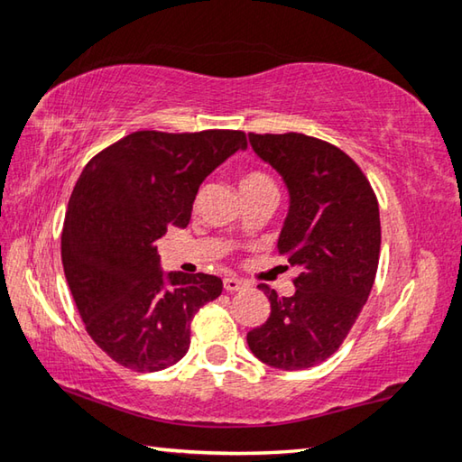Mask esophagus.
<instances>
[{"label": "esophagus", "instance_id": "1", "mask_svg": "<svg viewBox=\"0 0 462 462\" xmlns=\"http://www.w3.org/2000/svg\"><path fill=\"white\" fill-rule=\"evenodd\" d=\"M245 281H240L238 277H226L224 279V289L226 291H240V289H245Z\"/></svg>", "mask_w": 462, "mask_h": 462}]
</instances>
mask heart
Returning <instances> with one entry per match:
<instances>
[{"mask_svg":"<svg viewBox=\"0 0 462 462\" xmlns=\"http://www.w3.org/2000/svg\"><path fill=\"white\" fill-rule=\"evenodd\" d=\"M242 193L245 195H256L264 191H277V185L273 179L264 173V171H248L240 181Z\"/></svg>","mask_w":462,"mask_h":462,"instance_id":"b5f03b06","label":"heart"}]
</instances>
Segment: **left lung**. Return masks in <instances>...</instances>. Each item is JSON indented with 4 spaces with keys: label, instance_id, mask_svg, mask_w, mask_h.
Returning <instances> with one entry per match:
<instances>
[{
    "label": "left lung",
    "instance_id": "8db88e82",
    "mask_svg": "<svg viewBox=\"0 0 462 462\" xmlns=\"http://www.w3.org/2000/svg\"><path fill=\"white\" fill-rule=\"evenodd\" d=\"M253 151L283 175L291 206L277 242L291 267L295 293L261 283L271 316L246 340L275 369L301 371L332 356L369 300L379 267V203L361 167L326 140L248 134Z\"/></svg>",
    "mask_w": 462,
    "mask_h": 462
}]
</instances>
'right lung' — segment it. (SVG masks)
<instances>
[{
    "label": "right lung",
    "mask_w": 462,
    "mask_h": 462,
    "mask_svg": "<svg viewBox=\"0 0 462 462\" xmlns=\"http://www.w3.org/2000/svg\"><path fill=\"white\" fill-rule=\"evenodd\" d=\"M238 148H246L242 130H138L85 165L62 226V269L85 330L126 369L181 361L193 316L220 297L216 275L165 279L156 240L189 224L203 179Z\"/></svg>",
    "instance_id": "right-lung-1"
}]
</instances>
